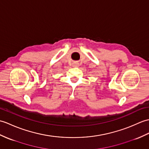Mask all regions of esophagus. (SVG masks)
I'll use <instances>...</instances> for the list:
<instances>
[{
    "mask_svg": "<svg viewBox=\"0 0 149 149\" xmlns=\"http://www.w3.org/2000/svg\"><path fill=\"white\" fill-rule=\"evenodd\" d=\"M74 67H79V63H77V62H75V63H74Z\"/></svg>",
    "mask_w": 149,
    "mask_h": 149,
    "instance_id": "obj_1",
    "label": "esophagus"
}]
</instances>
